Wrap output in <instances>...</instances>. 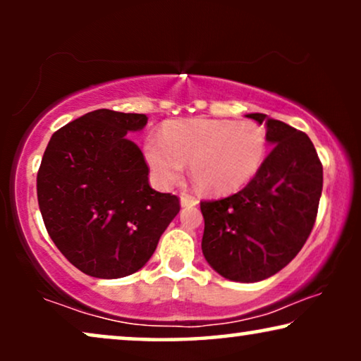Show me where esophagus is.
Returning a JSON list of instances; mask_svg holds the SVG:
<instances>
[{
  "mask_svg": "<svg viewBox=\"0 0 361 361\" xmlns=\"http://www.w3.org/2000/svg\"><path fill=\"white\" fill-rule=\"evenodd\" d=\"M197 204H199V202H197L195 199H190V197H185V195L180 197V205L182 207H195Z\"/></svg>",
  "mask_w": 361,
  "mask_h": 361,
  "instance_id": "obj_1",
  "label": "esophagus"
}]
</instances>
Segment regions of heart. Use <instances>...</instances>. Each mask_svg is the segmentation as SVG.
Here are the masks:
<instances>
[{"instance_id":"heart-1","label":"heart","mask_w":361,"mask_h":361,"mask_svg":"<svg viewBox=\"0 0 361 361\" xmlns=\"http://www.w3.org/2000/svg\"><path fill=\"white\" fill-rule=\"evenodd\" d=\"M268 152V137L251 121H169L161 136L145 141V157L156 182L171 187L184 176L185 162L197 189L209 195L238 192L255 179Z\"/></svg>"}]
</instances>
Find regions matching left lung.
I'll return each mask as SVG.
<instances>
[{
	"label": "left lung",
	"mask_w": 361,
	"mask_h": 361,
	"mask_svg": "<svg viewBox=\"0 0 361 361\" xmlns=\"http://www.w3.org/2000/svg\"><path fill=\"white\" fill-rule=\"evenodd\" d=\"M246 118L264 123L273 149L243 190L202 202V253L225 279L258 283L288 266L309 238L324 176L305 133L263 113Z\"/></svg>",
	"instance_id": "1"
}]
</instances>
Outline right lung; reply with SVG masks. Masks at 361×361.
I'll list each match as a JSON object with an SVG mask.
<instances>
[{"instance_id": "1", "label": "right lung", "mask_w": 361, "mask_h": 361, "mask_svg": "<svg viewBox=\"0 0 361 361\" xmlns=\"http://www.w3.org/2000/svg\"><path fill=\"white\" fill-rule=\"evenodd\" d=\"M147 116L95 110L56 131L37 172L47 233L71 263L93 278L140 271L179 214V199L151 189L145 156L128 133Z\"/></svg>"}]
</instances>
